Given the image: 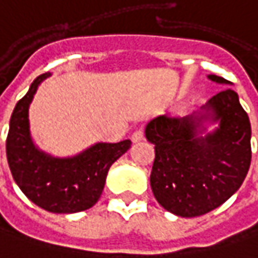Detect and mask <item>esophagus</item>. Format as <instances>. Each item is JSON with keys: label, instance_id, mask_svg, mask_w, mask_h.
<instances>
[{"label": "esophagus", "instance_id": "obj_1", "mask_svg": "<svg viewBox=\"0 0 258 258\" xmlns=\"http://www.w3.org/2000/svg\"><path fill=\"white\" fill-rule=\"evenodd\" d=\"M144 139V131L143 127H140V128H137L133 134H131V140L134 142V143H137V142H142Z\"/></svg>", "mask_w": 258, "mask_h": 258}]
</instances>
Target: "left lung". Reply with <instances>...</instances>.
I'll list each match as a JSON object with an SVG mask.
<instances>
[{
	"mask_svg": "<svg viewBox=\"0 0 258 258\" xmlns=\"http://www.w3.org/2000/svg\"><path fill=\"white\" fill-rule=\"evenodd\" d=\"M210 80L229 84L210 74ZM206 114L160 115L146 127L155 144L150 185L165 210L194 218L223 205L244 182L251 163V125L236 92L225 87L207 102ZM207 117L220 128L200 136Z\"/></svg>",
	"mask_w": 258,
	"mask_h": 258,
	"instance_id": "left-lung-1",
	"label": "left lung"
}]
</instances>
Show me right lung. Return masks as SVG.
Returning <instances> with one entry per match:
<instances>
[{
	"mask_svg": "<svg viewBox=\"0 0 258 258\" xmlns=\"http://www.w3.org/2000/svg\"><path fill=\"white\" fill-rule=\"evenodd\" d=\"M48 76L45 73L35 79L11 114L6 142L8 166L30 202L52 213H77L96 205L111 165L128 150L131 142L98 143L67 159L38 150L30 139L29 105Z\"/></svg>",
	"mask_w": 258,
	"mask_h": 258,
	"instance_id": "add662e5",
	"label": "right lung"
}]
</instances>
